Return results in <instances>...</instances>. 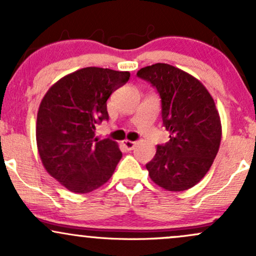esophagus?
Segmentation results:
<instances>
[{
    "mask_svg": "<svg viewBox=\"0 0 256 256\" xmlns=\"http://www.w3.org/2000/svg\"><path fill=\"white\" fill-rule=\"evenodd\" d=\"M122 146H124V148L126 150H132V149L134 148V146H136V142H132V140H122Z\"/></svg>",
    "mask_w": 256,
    "mask_h": 256,
    "instance_id": "obj_1",
    "label": "esophagus"
}]
</instances>
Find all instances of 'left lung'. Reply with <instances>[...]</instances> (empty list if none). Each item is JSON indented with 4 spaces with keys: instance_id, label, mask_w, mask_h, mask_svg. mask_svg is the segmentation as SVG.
I'll list each match as a JSON object with an SVG mask.
<instances>
[{
    "instance_id": "8db88e82",
    "label": "left lung",
    "mask_w": 256,
    "mask_h": 256,
    "mask_svg": "<svg viewBox=\"0 0 256 256\" xmlns=\"http://www.w3.org/2000/svg\"><path fill=\"white\" fill-rule=\"evenodd\" d=\"M137 77L156 89L162 125L170 140L158 144L146 164L152 180L168 192L198 184L212 166L222 140V124L214 100L200 80L167 64H155Z\"/></svg>"
}]
</instances>
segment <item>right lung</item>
<instances>
[{"instance_id":"obj_1","label":"right lung","mask_w":256,"mask_h":256,"mask_svg":"<svg viewBox=\"0 0 256 256\" xmlns=\"http://www.w3.org/2000/svg\"><path fill=\"white\" fill-rule=\"evenodd\" d=\"M128 72L86 67L61 78L46 94L37 114L40 160L70 192L104 185L122 154L114 140L95 138L96 125L110 119L107 100L128 83Z\"/></svg>"}]
</instances>
